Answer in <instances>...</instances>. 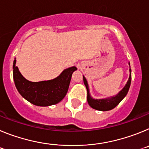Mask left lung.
<instances>
[{
    "mask_svg": "<svg viewBox=\"0 0 149 149\" xmlns=\"http://www.w3.org/2000/svg\"><path fill=\"white\" fill-rule=\"evenodd\" d=\"M129 65H130V63H129ZM83 78H84V85L86 86V89H87V101L89 106L91 107H93V109H95V110H101V111H107V110H110L112 109L115 108L120 103L121 101L127 94L129 88H130V86H131V68H130V76H129L128 81H127L125 87L116 95L112 96L110 98H104V99H94V98H92L90 94H89V86H88L86 79L85 78L84 76H83Z\"/></svg>",
    "mask_w": 149,
    "mask_h": 149,
    "instance_id": "8db88e82",
    "label": "left lung"
}]
</instances>
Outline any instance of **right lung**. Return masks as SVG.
Wrapping results in <instances>:
<instances>
[{
  "instance_id": "add662e5",
  "label": "right lung",
  "mask_w": 149,
  "mask_h": 149,
  "mask_svg": "<svg viewBox=\"0 0 149 149\" xmlns=\"http://www.w3.org/2000/svg\"><path fill=\"white\" fill-rule=\"evenodd\" d=\"M13 62V79L15 87L24 98L36 106L56 104L64 98L68 92L72 73L77 68L72 66L63 71L56 78L50 81L31 82L22 76Z\"/></svg>"
}]
</instances>
